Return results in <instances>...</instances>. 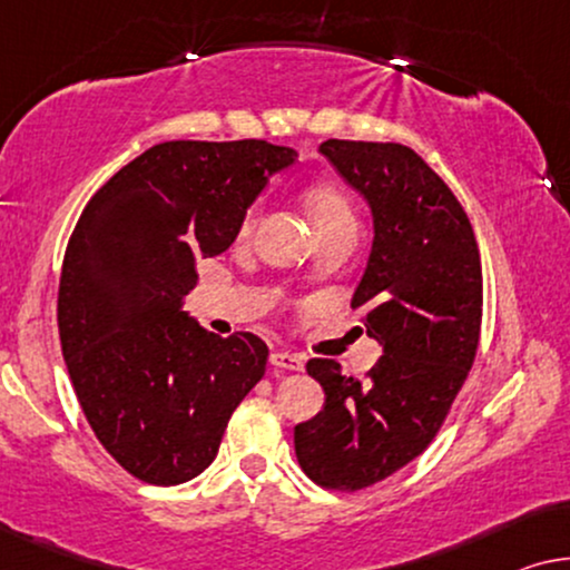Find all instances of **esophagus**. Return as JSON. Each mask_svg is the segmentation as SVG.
<instances>
[{"label":"esophagus","mask_w":570,"mask_h":570,"mask_svg":"<svg viewBox=\"0 0 570 570\" xmlns=\"http://www.w3.org/2000/svg\"><path fill=\"white\" fill-rule=\"evenodd\" d=\"M271 364L276 368H284V372H302L304 368L302 356L288 354V351H274V354H271Z\"/></svg>","instance_id":"esophagus-1"}]
</instances>
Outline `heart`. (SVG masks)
Returning <instances> with one entry per match:
<instances>
[{
    "mask_svg": "<svg viewBox=\"0 0 570 570\" xmlns=\"http://www.w3.org/2000/svg\"><path fill=\"white\" fill-rule=\"evenodd\" d=\"M304 204H307L312 214V224H315L317 235H327V232L338 229H356V214L351 206L348 196L343 194L338 186L331 183H315L304 190ZM263 216V204L255 202L245 208L243 219H239V237H250L255 227H258Z\"/></svg>",
    "mask_w": 570,
    "mask_h": 570,
    "instance_id": "heart-1",
    "label": "heart"
}]
</instances>
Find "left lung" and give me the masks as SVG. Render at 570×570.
<instances>
[{"label": "left lung", "instance_id": "1", "mask_svg": "<svg viewBox=\"0 0 570 570\" xmlns=\"http://www.w3.org/2000/svg\"><path fill=\"white\" fill-rule=\"evenodd\" d=\"M320 151L372 206L351 307L384 354L364 380L309 358L325 407L294 426V449L312 483L356 493L415 460L446 421L478 354L483 268L462 204L411 147L327 139Z\"/></svg>", "mask_w": 570, "mask_h": 570}]
</instances>
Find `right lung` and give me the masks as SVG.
Instances as JSON below:
<instances>
[{"instance_id": "right-lung-1", "label": "right lung", "mask_w": 570, "mask_h": 570, "mask_svg": "<svg viewBox=\"0 0 570 570\" xmlns=\"http://www.w3.org/2000/svg\"><path fill=\"white\" fill-rule=\"evenodd\" d=\"M294 159L263 139L155 144L77 219L56 307L61 351L98 442L144 483L202 475L266 374L258 335L206 333L180 302L198 261L235 243L268 173Z\"/></svg>"}]
</instances>
